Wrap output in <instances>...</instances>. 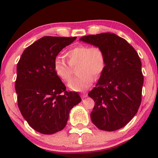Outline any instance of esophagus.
<instances>
[{
	"label": "esophagus",
	"instance_id": "1",
	"mask_svg": "<svg viewBox=\"0 0 158 158\" xmlns=\"http://www.w3.org/2000/svg\"><path fill=\"white\" fill-rule=\"evenodd\" d=\"M81 97L82 98H85L88 97V94L86 93V92H83V93L81 94Z\"/></svg>",
	"mask_w": 158,
	"mask_h": 158
}]
</instances>
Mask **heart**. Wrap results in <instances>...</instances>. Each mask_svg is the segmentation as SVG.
<instances>
[{
	"label": "heart",
	"mask_w": 158,
	"mask_h": 158,
	"mask_svg": "<svg viewBox=\"0 0 158 158\" xmlns=\"http://www.w3.org/2000/svg\"><path fill=\"white\" fill-rule=\"evenodd\" d=\"M66 56L68 63L61 57L56 58L54 71L61 81L68 82L73 76V68L78 64V75L68 83V87L73 90L88 88L94 81V77H99L106 68V55L99 47L77 44L69 49Z\"/></svg>",
	"instance_id": "1"
}]
</instances>
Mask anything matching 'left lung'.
<instances>
[{
    "label": "left lung",
    "instance_id": "8db88e82",
    "mask_svg": "<svg viewBox=\"0 0 158 158\" xmlns=\"http://www.w3.org/2000/svg\"><path fill=\"white\" fill-rule=\"evenodd\" d=\"M80 41L100 48L106 55L103 73L88 96L95 102L90 113L99 129L112 131L135 117L141 103L143 75L141 61L126 40L110 32L83 36Z\"/></svg>",
    "mask_w": 158,
    "mask_h": 158
}]
</instances>
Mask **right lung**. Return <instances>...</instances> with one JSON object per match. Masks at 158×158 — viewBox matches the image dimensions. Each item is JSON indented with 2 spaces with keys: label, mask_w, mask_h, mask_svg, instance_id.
Segmentation results:
<instances>
[{
  "label": "right lung",
  "mask_w": 158,
  "mask_h": 158,
  "mask_svg": "<svg viewBox=\"0 0 158 158\" xmlns=\"http://www.w3.org/2000/svg\"><path fill=\"white\" fill-rule=\"evenodd\" d=\"M76 39L44 36L25 49L17 64L18 106L30 126L39 133L62 130L71 108L81 100L77 92L67 91L54 71L56 56Z\"/></svg>",
  "instance_id": "1"
}]
</instances>
